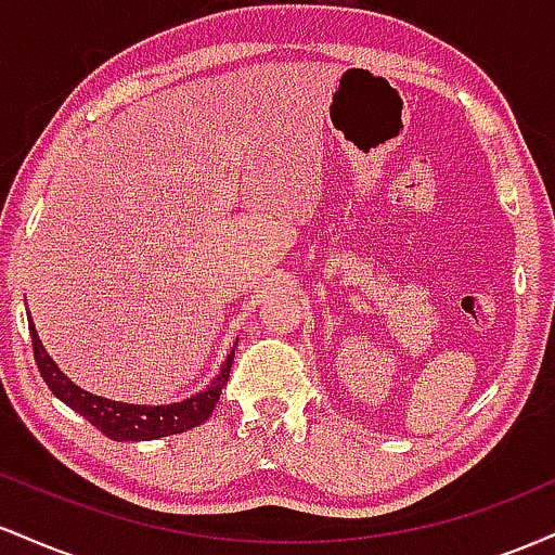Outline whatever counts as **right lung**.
I'll use <instances>...</instances> for the list:
<instances>
[{"instance_id": "add662e5", "label": "right lung", "mask_w": 555, "mask_h": 555, "mask_svg": "<svg viewBox=\"0 0 555 555\" xmlns=\"http://www.w3.org/2000/svg\"><path fill=\"white\" fill-rule=\"evenodd\" d=\"M30 339H34V358L41 378L47 380V386L52 388V393L60 401H65L67 406H73L78 415H82L93 428H99L106 438L112 441H156V438L175 436V433H184L190 428L206 423L211 417L214 406L219 404L221 388L227 386L229 371H232L234 360V344L229 349L224 365L216 378L208 384L203 391L193 393V397L175 401V404H127V401H114L95 397V393L86 391L78 384L67 378L60 371V365L49 358V352L43 349L41 339H38L34 321L28 323Z\"/></svg>"}]
</instances>
